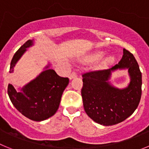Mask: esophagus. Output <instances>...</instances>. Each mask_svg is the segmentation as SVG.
I'll list each match as a JSON object with an SVG mask.
<instances>
[{
	"label": "esophagus",
	"instance_id": "esophagus-1",
	"mask_svg": "<svg viewBox=\"0 0 149 149\" xmlns=\"http://www.w3.org/2000/svg\"><path fill=\"white\" fill-rule=\"evenodd\" d=\"M76 77H77V73L74 72L71 74L70 75H69V79H70V80H72L73 78H75Z\"/></svg>",
	"mask_w": 149,
	"mask_h": 149
}]
</instances>
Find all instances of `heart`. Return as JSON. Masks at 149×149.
Returning <instances> with one entry per match:
<instances>
[{"mask_svg":"<svg viewBox=\"0 0 149 149\" xmlns=\"http://www.w3.org/2000/svg\"><path fill=\"white\" fill-rule=\"evenodd\" d=\"M101 56V53H97L95 54L89 56L90 60H95V59L99 58L100 56ZM115 62V57L113 56H109L107 57H105L104 59L101 60L99 63H98V66L99 67H106V66H110V65H113Z\"/></svg>","mask_w":149,"mask_h":149,"instance_id":"heart-1","label":"heart"}]
</instances>
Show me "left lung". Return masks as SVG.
Instances as JSON below:
<instances>
[{"label":"left lung","instance_id":"left-lung-1","mask_svg":"<svg viewBox=\"0 0 149 149\" xmlns=\"http://www.w3.org/2000/svg\"><path fill=\"white\" fill-rule=\"evenodd\" d=\"M127 69L130 82L119 89L109 81L111 73ZM84 110L94 122L104 126L113 125L125 120L137 108L142 95V73L134 55L123 49L119 63L107 70L83 74Z\"/></svg>","mask_w":149,"mask_h":149}]
</instances>
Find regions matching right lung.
Wrapping results in <instances>:
<instances>
[{
	"label": "right lung",
	"instance_id": "add662e5",
	"mask_svg": "<svg viewBox=\"0 0 149 149\" xmlns=\"http://www.w3.org/2000/svg\"><path fill=\"white\" fill-rule=\"evenodd\" d=\"M33 45V39H30L15 52L10 63V73L27 48ZM50 66L48 63L37 77L18 90L12 84L8 85L7 93L14 107L22 115L36 122L44 121L56 113L63 91L69 83L68 77H60Z\"/></svg>",
	"mask_w": 149,
	"mask_h": 149
}]
</instances>
